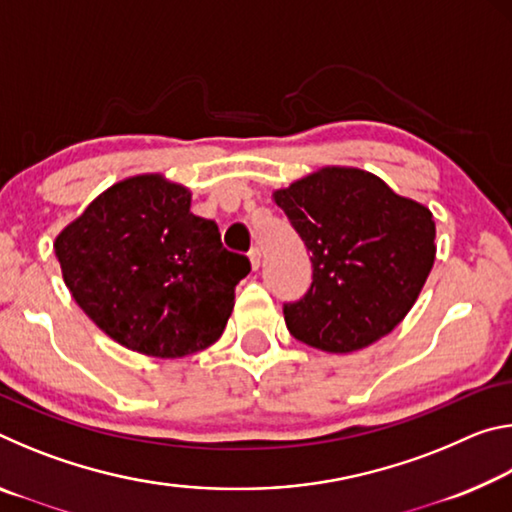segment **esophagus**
I'll use <instances>...</instances> for the list:
<instances>
[{
    "label": "esophagus",
    "instance_id": "34e87169",
    "mask_svg": "<svg viewBox=\"0 0 512 512\" xmlns=\"http://www.w3.org/2000/svg\"><path fill=\"white\" fill-rule=\"evenodd\" d=\"M248 255H250V266H253V271H257L259 264H262V250L253 248Z\"/></svg>",
    "mask_w": 512,
    "mask_h": 512
}]
</instances>
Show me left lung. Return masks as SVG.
I'll use <instances>...</instances> for the list:
<instances>
[{"mask_svg": "<svg viewBox=\"0 0 512 512\" xmlns=\"http://www.w3.org/2000/svg\"><path fill=\"white\" fill-rule=\"evenodd\" d=\"M273 198L314 268L305 298L284 305L289 332L334 354L391 334L436 259V223L427 207L354 167H323Z\"/></svg>", "mask_w": 512, "mask_h": 512, "instance_id": "obj_1", "label": "left lung"}]
</instances>
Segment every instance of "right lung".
Listing matches in <instances>:
<instances>
[{"label":"right lung","mask_w":512,"mask_h":512,"mask_svg":"<svg viewBox=\"0 0 512 512\" xmlns=\"http://www.w3.org/2000/svg\"><path fill=\"white\" fill-rule=\"evenodd\" d=\"M189 189L160 173L108 187L56 237L67 289L101 332L146 357L178 359L219 341L250 273Z\"/></svg>","instance_id":"add662e5"}]
</instances>
